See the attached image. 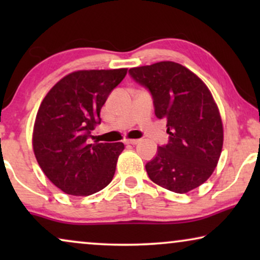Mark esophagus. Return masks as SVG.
I'll use <instances>...</instances> for the list:
<instances>
[{"instance_id":"1","label":"esophagus","mask_w":260,"mask_h":260,"mask_svg":"<svg viewBox=\"0 0 260 260\" xmlns=\"http://www.w3.org/2000/svg\"><path fill=\"white\" fill-rule=\"evenodd\" d=\"M124 143L126 144H137L140 143V140H130V138H126V140H124Z\"/></svg>"}]
</instances>
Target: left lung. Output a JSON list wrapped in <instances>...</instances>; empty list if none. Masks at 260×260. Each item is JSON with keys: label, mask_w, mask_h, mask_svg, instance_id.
<instances>
[{"label": "left lung", "mask_w": 260, "mask_h": 260, "mask_svg": "<svg viewBox=\"0 0 260 260\" xmlns=\"http://www.w3.org/2000/svg\"><path fill=\"white\" fill-rule=\"evenodd\" d=\"M129 73L149 88L156 117L167 120L168 144L145 165L150 180L179 194L201 186L214 172L223 143L221 116L209 88L174 61L134 67Z\"/></svg>", "instance_id": "left-lung-1"}]
</instances>
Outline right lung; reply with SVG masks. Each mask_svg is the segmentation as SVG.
Listing matches in <instances>:
<instances>
[{
    "mask_svg": "<svg viewBox=\"0 0 260 260\" xmlns=\"http://www.w3.org/2000/svg\"><path fill=\"white\" fill-rule=\"evenodd\" d=\"M127 69L83 70L60 79L41 102L33 129L37 161L51 182L70 195L94 194L112 181L122 142L90 143L101 109Z\"/></svg>",
    "mask_w": 260,
    "mask_h": 260,
    "instance_id": "1",
    "label": "right lung"
}]
</instances>
